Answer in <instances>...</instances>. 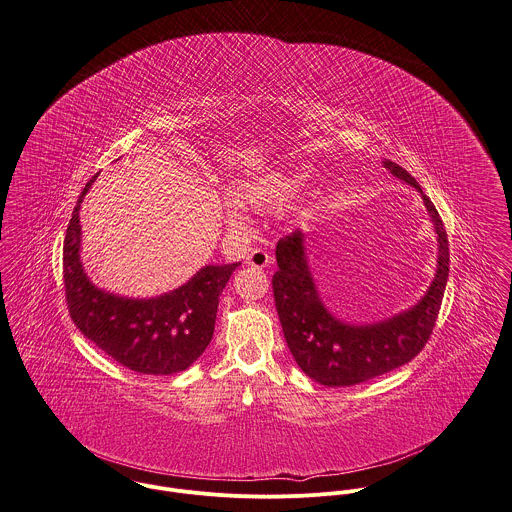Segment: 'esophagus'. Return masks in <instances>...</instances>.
I'll return each instance as SVG.
<instances>
[{
    "instance_id": "obj_1",
    "label": "esophagus",
    "mask_w": 512,
    "mask_h": 512,
    "mask_svg": "<svg viewBox=\"0 0 512 512\" xmlns=\"http://www.w3.org/2000/svg\"><path fill=\"white\" fill-rule=\"evenodd\" d=\"M247 265L249 267H255V269H265L271 265V255L263 249H253L249 255H247Z\"/></svg>"
}]
</instances>
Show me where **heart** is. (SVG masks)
<instances>
[{
  "mask_svg": "<svg viewBox=\"0 0 512 512\" xmlns=\"http://www.w3.org/2000/svg\"><path fill=\"white\" fill-rule=\"evenodd\" d=\"M301 188L299 174H283V172H263L249 176L233 186L231 198L223 204V219L241 229L245 225L243 207H251L257 211H269L287 204Z\"/></svg>",
  "mask_w": 512,
  "mask_h": 512,
  "instance_id": "heart-1",
  "label": "heart"
}]
</instances>
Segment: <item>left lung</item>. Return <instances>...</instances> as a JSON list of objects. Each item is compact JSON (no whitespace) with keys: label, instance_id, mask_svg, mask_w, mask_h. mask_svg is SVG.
<instances>
[{"label":"left lung","instance_id":"1","mask_svg":"<svg viewBox=\"0 0 512 512\" xmlns=\"http://www.w3.org/2000/svg\"><path fill=\"white\" fill-rule=\"evenodd\" d=\"M382 164L421 194L437 235L435 275L413 307L378 322H344L328 310L318 293L308 265L305 233L287 235L275 251L279 269L273 275V295L285 340L308 378L328 388L368 382L415 358L435 326L449 277V243L435 205L402 166L390 160Z\"/></svg>","mask_w":512,"mask_h":512}]
</instances>
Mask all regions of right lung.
Instances as JSON below:
<instances>
[{"label": "right lung", "instance_id": "1", "mask_svg": "<svg viewBox=\"0 0 512 512\" xmlns=\"http://www.w3.org/2000/svg\"><path fill=\"white\" fill-rule=\"evenodd\" d=\"M95 178L79 196L63 245V281L71 318L106 356L134 372L154 376L182 372L211 342L219 295L239 263L205 265L182 287L148 299L97 287L81 261L79 217Z\"/></svg>", "mask_w": 512, "mask_h": 512}]
</instances>
